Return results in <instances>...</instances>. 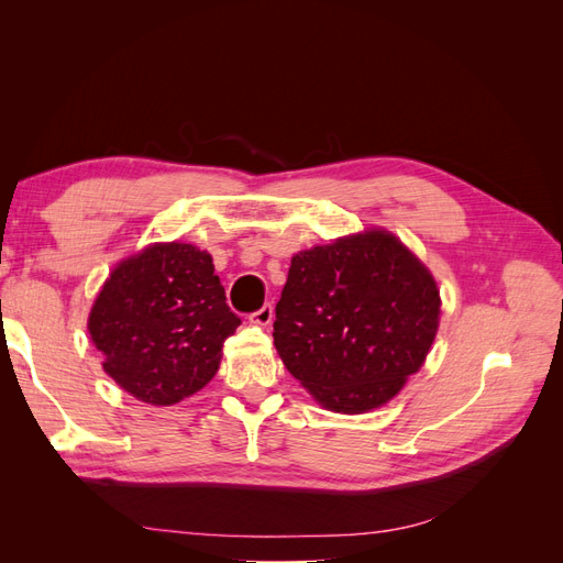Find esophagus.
Instances as JSON below:
<instances>
[{
    "instance_id": "1",
    "label": "esophagus",
    "mask_w": 563,
    "mask_h": 563,
    "mask_svg": "<svg viewBox=\"0 0 563 563\" xmlns=\"http://www.w3.org/2000/svg\"><path fill=\"white\" fill-rule=\"evenodd\" d=\"M272 319H275V308H272V302H265L261 310H255L249 321L255 323V327H269Z\"/></svg>"
}]
</instances>
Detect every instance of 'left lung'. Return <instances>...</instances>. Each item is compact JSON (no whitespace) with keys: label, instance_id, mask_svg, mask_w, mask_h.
<instances>
[{"label":"left lung","instance_id":"left-lung-1","mask_svg":"<svg viewBox=\"0 0 563 563\" xmlns=\"http://www.w3.org/2000/svg\"><path fill=\"white\" fill-rule=\"evenodd\" d=\"M439 308L430 269L395 234L366 230L294 255L272 335L323 408L366 413L420 371Z\"/></svg>","mask_w":563,"mask_h":563}]
</instances>
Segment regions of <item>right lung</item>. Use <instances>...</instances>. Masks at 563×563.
Listing matches in <instances>:
<instances>
[{
    "mask_svg": "<svg viewBox=\"0 0 563 563\" xmlns=\"http://www.w3.org/2000/svg\"><path fill=\"white\" fill-rule=\"evenodd\" d=\"M242 319L225 302L211 253L152 244L119 263L100 288L89 333L103 371L131 397L172 406L207 385Z\"/></svg>",
    "mask_w": 563,
    "mask_h": 563,
    "instance_id": "right-lung-1",
    "label": "right lung"
}]
</instances>
